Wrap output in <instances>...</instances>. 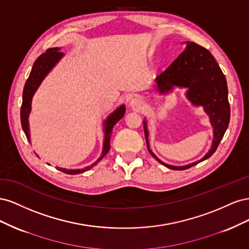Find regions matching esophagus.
Returning <instances> with one entry per match:
<instances>
[{
	"label": "esophagus",
	"mask_w": 249,
	"mask_h": 249,
	"mask_svg": "<svg viewBox=\"0 0 249 249\" xmlns=\"http://www.w3.org/2000/svg\"><path fill=\"white\" fill-rule=\"evenodd\" d=\"M130 105H131V107L136 108V109H138V110L141 109V108H143L142 102H141L139 99H136V97H135V99H132V100H131Z\"/></svg>",
	"instance_id": "34e87169"
}]
</instances>
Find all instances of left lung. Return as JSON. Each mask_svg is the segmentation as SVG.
Returning <instances> with one entry per match:
<instances>
[{"mask_svg": "<svg viewBox=\"0 0 249 249\" xmlns=\"http://www.w3.org/2000/svg\"><path fill=\"white\" fill-rule=\"evenodd\" d=\"M157 91L168 93L175 88H186V97L193 106H201L209 115L213 126V142L209 152L200 160L184 166H173L162 162L149 148L146 120L144 135L149 154L164 166L173 170H185L212 156L230 124L231 108L228 97V84L224 74L211 53L195 42H186V49L166 70L156 78Z\"/></svg>", "mask_w": 249, "mask_h": 249, "instance_id": "left-lung-1", "label": "left lung"}]
</instances>
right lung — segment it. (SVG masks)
Listing matches in <instances>:
<instances>
[{"mask_svg": "<svg viewBox=\"0 0 249 249\" xmlns=\"http://www.w3.org/2000/svg\"><path fill=\"white\" fill-rule=\"evenodd\" d=\"M60 50H61L60 48L49 49L46 53H43L42 55H40L38 58H37V60L33 64L32 71L30 72V76L25 84L24 91H22V103H21V108H20V123H21L22 130H24L27 139L29 141L31 140L30 139L29 115H30V112H31L33 95L36 92V90L38 89L39 85L41 84L42 80L47 77V74L53 70V67H54L60 61V59L63 57L64 54L62 52H60ZM124 112H125V106L124 105H122V106H119L115 111H113L107 117V119L104 122L105 139H104V144H103V152L101 157L93 164L81 169H66L62 167H56V168L64 173H67V175H79V173L85 172L90 168L95 166V165L108 154L110 149V138H111L112 130L119 120L124 116Z\"/></svg>", "mask_w": 249, "mask_h": 249, "instance_id": "add662e5", "label": "right lung"}]
</instances>
